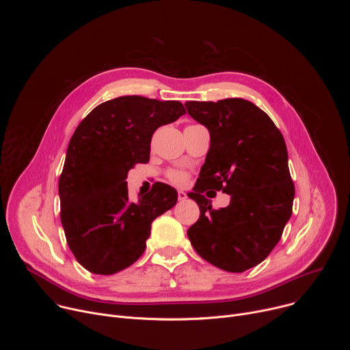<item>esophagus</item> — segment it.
I'll return each mask as SVG.
<instances>
[{
	"label": "esophagus",
	"mask_w": 350,
	"mask_h": 350,
	"mask_svg": "<svg viewBox=\"0 0 350 350\" xmlns=\"http://www.w3.org/2000/svg\"><path fill=\"white\" fill-rule=\"evenodd\" d=\"M177 195H178V201H185V199L188 198V196H187V193H185L184 191H178V193H177Z\"/></svg>",
	"instance_id": "34e87169"
}]
</instances>
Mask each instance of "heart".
<instances>
[{"mask_svg":"<svg viewBox=\"0 0 350 350\" xmlns=\"http://www.w3.org/2000/svg\"><path fill=\"white\" fill-rule=\"evenodd\" d=\"M167 177H169V180L172 183H174L177 185H183L188 180V174L185 172H183V170H170L167 173Z\"/></svg>","mask_w":350,"mask_h":350,"instance_id":"b5f03b06","label":"heart"}]
</instances>
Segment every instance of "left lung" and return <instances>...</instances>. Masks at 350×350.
<instances>
[{
	"label": "left lung",
	"mask_w": 350,
	"mask_h": 350,
	"mask_svg": "<svg viewBox=\"0 0 350 350\" xmlns=\"http://www.w3.org/2000/svg\"><path fill=\"white\" fill-rule=\"evenodd\" d=\"M185 108L211 133L206 161L188 193L201 211L188 238L211 265L242 273L270 255L292 215L284 137L266 112L242 98L188 101ZM208 189L228 193L230 205L213 210L203 195Z\"/></svg>",
	"instance_id": "1"
}]
</instances>
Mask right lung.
<instances>
[{"label": "right lung", "instance_id": "obj_1", "mask_svg": "<svg viewBox=\"0 0 350 350\" xmlns=\"http://www.w3.org/2000/svg\"><path fill=\"white\" fill-rule=\"evenodd\" d=\"M184 113L178 101L126 95L95 107L75 130L59 177L61 221L85 270L111 275L131 266L151 223L176 205L177 191L163 183L131 201L126 178L149 161L155 130Z\"/></svg>", "mask_w": 350, "mask_h": 350}]
</instances>
